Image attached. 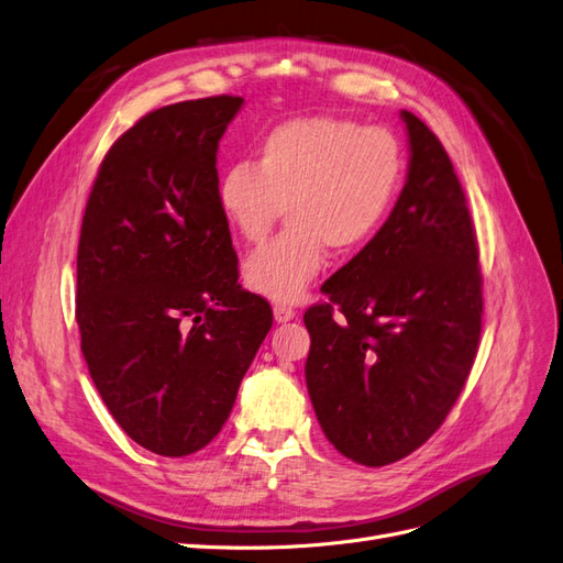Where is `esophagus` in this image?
Wrapping results in <instances>:
<instances>
[{
    "instance_id": "esophagus-1",
    "label": "esophagus",
    "mask_w": 563,
    "mask_h": 563,
    "mask_svg": "<svg viewBox=\"0 0 563 563\" xmlns=\"http://www.w3.org/2000/svg\"><path fill=\"white\" fill-rule=\"evenodd\" d=\"M295 316V309L287 307V303H276V307H273V318H276L278 323H287V320H292Z\"/></svg>"
}]
</instances>
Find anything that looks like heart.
<instances>
[{
	"label": "heart",
	"instance_id": "1",
	"mask_svg": "<svg viewBox=\"0 0 563 563\" xmlns=\"http://www.w3.org/2000/svg\"><path fill=\"white\" fill-rule=\"evenodd\" d=\"M404 148L384 126L311 115L285 120L219 174L217 205L229 229L260 243L278 217L287 229L243 264L252 292L273 301L299 299L325 264V247L351 254L387 221L404 181Z\"/></svg>",
	"mask_w": 563,
	"mask_h": 563
}]
</instances>
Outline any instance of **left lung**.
I'll return each mask as SVG.
<instances>
[{"label": "left lung", "mask_w": 563, "mask_h": 563, "mask_svg": "<svg viewBox=\"0 0 563 563\" xmlns=\"http://www.w3.org/2000/svg\"><path fill=\"white\" fill-rule=\"evenodd\" d=\"M406 186L389 219L303 313L307 387L328 441L384 467L455 406L476 358L484 297L474 221L441 141L404 110ZM343 316L333 318V311Z\"/></svg>", "instance_id": "obj_1"}]
</instances>
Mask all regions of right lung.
<instances>
[{"instance_id":"obj_1","label":"right lung","mask_w":563,"mask_h":563,"mask_svg":"<svg viewBox=\"0 0 563 563\" xmlns=\"http://www.w3.org/2000/svg\"><path fill=\"white\" fill-rule=\"evenodd\" d=\"M243 106L210 96L157 108L99 167L77 247V309L89 375L146 451L198 453L229 420L273 325L238 283L217 205L219 139Z\"/></svg>"}]
</instances>
